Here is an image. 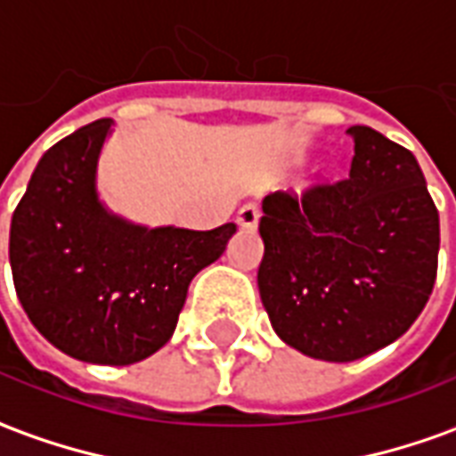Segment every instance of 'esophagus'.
Here are the masks:
<instances>
[{"mask_svg":"<svg viewBox=\"0 0 456 456\" xmlns=\"http://www.w3.org/2000/svg\"><path fill=\"white\" fill-rule=\"evenodd\" d=\"M260 221V208L256 203H246L243 208L238 210V225L243 228H256Z\"/></svg>","mask_w":456,"mask_h":456,"instance_id":"1","label":"esophagus"}]
</instances>
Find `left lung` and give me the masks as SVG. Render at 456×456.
<instances>
[{
	"mask_svg": "<svg viewBox=\"0 0 456 456\" xmlns=\"http://www.w3.org/2000/svg\"><path fill=\"white\" fill-rule=\"evenodd\" d=\"M350 175L263 198L258 290L273 330L307 357L353 362L404 335L435 288L439 213L419 163L350 126Z\"/></svg>",
	"mask_w": 456,
	"mask_h": 456,
	"instance_id": "obj_1",
	"label": "left lung"
}]
</instances>
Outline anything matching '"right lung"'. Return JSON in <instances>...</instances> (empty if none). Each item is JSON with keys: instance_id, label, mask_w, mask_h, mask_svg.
<instances>
[{"instance_id": "right-lung-1", "label": "right lung", "mask_w": 456, "mask_h": 456, "mask_svg": "<svg viewBox=\"0 0 456 456\" xmlns=\"http://www.w3.org/2000/svg\"><path fill=\"white\" fill-rule=\"evenodd\" d=\"M111 118L42 156L9 228V263L31 325L61 353L131 365L174 335L198 270L223 256L235 223L213 231L146 228L103 208L96 163Z\"/></svg>"}]
</instances>
